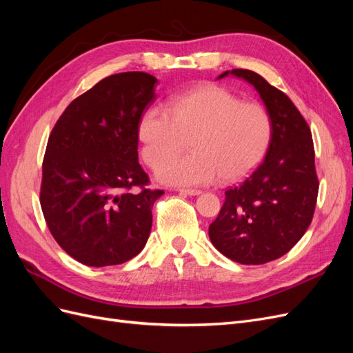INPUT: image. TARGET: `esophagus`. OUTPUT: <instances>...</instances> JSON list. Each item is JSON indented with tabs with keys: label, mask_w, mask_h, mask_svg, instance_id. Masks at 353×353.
Listing matches in <instances>:
<instances>
[{
	"label": "esophagus",
	"mask_w": 353,
	"mask_h": 353,
	"mask_svg": "<svg viewBox=\"0 0 353 353\" xmlns=\"http://www.w3.org/2000/svg\"><path fill=\"white\" fill-rule=\"evenodd\" d=\"M176 191L179 194H185V196H199V194H201L200 190H194V188H178Z\"/></svg>",
	"instance_id": "1"
}]
</instances>
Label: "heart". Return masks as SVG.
<instances>
[{
	"mask_svg": "<svg viewBox=\"0 0 353 353\" xmlns=\"http://www.w3.org/2000/svg\"><path fill=\"white\" fill-rule=\"evenodd\" d=\"M271 134V117L262 104L241 101L237 94L213 83L176 95L166 112L145 110L138 122L143 157L152 168L160 165L157 179L169 185L243 178L262 160ZM188 141L194 152L175 157Z\"/></svg>",
	"mask_w": 353,
	"mask_h": 353,
	"instance_id": "1",
	"label": "heart"
}]
</instances>
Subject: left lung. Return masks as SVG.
<instances>
[{"label":"left lung","instance_id":"left-lung-1","mask_svg":"<svg viewBox=\"0 0 353 353\" xmlns=\"http://www.w3.org/2000/svg\"><path fill=\"white\" fill-rule=\"evenodd\" d=\"M228 74L258 91L272 134L262 163L240 185L225 191L209 239L234 262L262 265L281 258L311 225L319 187L314 141L303 116L283 91L245 69L227 70L218 79Z\"/></svg>","mask_w":353,"mask_h":353}]
</instances>
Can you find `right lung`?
Listing matches in <instances>:
<instances>
[{
    "mask_svg": "<svg viewBox=\"0 0 353 353\" xmlns=\"http://www.w3.org/2000/svg\"><path fill=\"white\" fill-rule=\"evenodd\" d=\"M144 72L112 74L74 99L48 138L39 201L60 248L87 266L132 259L150 236L152 209L138 163V122L156 100Z\"/></svg>",
    "mask_w": 353,
    "mask_h": 353,
    "instance_id": "right-lung-1",
    "label": "right lung"
}]
</instances>
